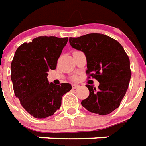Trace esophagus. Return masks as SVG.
Segmentation results:
<instances>
[{"instance_id":"1","label":"esophagus","mask_w":146,"mask_h":146,"mask_svg":"<svg viewBox=\"0 0 146 146\" xmlns=\"http://www.w3.org/2000/svg\"><path fill=\"white\" fill-rule=\"evenodd\" d=\"M72 86V88H73V89H77L78 87H79V85L75 84H73Z\"/></svg>"}]
</instances>
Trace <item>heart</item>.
<instances>
[{
    "instance_id": "1",
    "label": "heart",
    "mask_w": 146,
    "mask_h": 146,
    "mask_svg": "<svg viewBox=\"0 0 146 146\" xmlns=\"http://www.w3.org/2000/svg\"><path fill=\"white\" fill-rule=\"evenodd\" d=\"M74 80H75V79H76V78H74Z\"/></svg>"
}]
</instances>
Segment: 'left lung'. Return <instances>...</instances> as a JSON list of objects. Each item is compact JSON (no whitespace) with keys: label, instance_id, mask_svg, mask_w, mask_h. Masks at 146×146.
I'll use <instances>...</instances> for the list:
<instances>
[{"label":"left lung","instance_id":"left-lung-1","mask_svg":"<svg viewBox=\"0 0 146 146\" xmlns=\"http://www.w3.org/2000/svg\"><path fill=\"white\" fill-rule=\"evenodd\" d=\"M69 43L87 57L88 78L100 82L98 89L86 85L90 95L81 105L90 112L110 114L119 107L129 86L131 71L127 54L119 42L100 33L70 38Z\"/></svg>","mask_w":146,"mask_h":146}]
</instances>
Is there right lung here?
Listing matches in <instances>:
<instances>
[{
    "label": "right lung",
    "instance_id": "add662e5",
    "mask_svg": "<svg viewBox=\"0 0 146 146\" xmlns=\"http://www.w3.org/2000/svg\"><path fill=\"white\" fill-rule=\"evenodd\" d=\"M68 38L38 37L16 50L11 62L14 93L27 112L35 118H46L59 109L62 97L72 85L49 83L47 72L56 69Z\"/></svg>",
    "mask_w": 146,
    "mask_h": 146
}]
</instances>
